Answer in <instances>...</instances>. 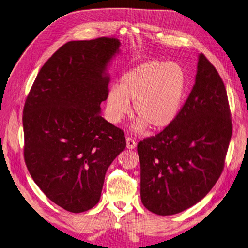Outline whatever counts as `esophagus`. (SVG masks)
<instances>
[{"instance_id":"34e87169","label":"esophagus","mask_w":248,"mask_h":248,"mask_svg":"<svg viewBox=\"0 0 248 248\" xmlns=\"http://www.w3.org/2000/svg\"><path fill=\"white\" fill-rule=\"evenodd\" d=\"M126 147L128 149H134L137 147V141L130 137L126 138Z\"/></svg>"}]
</instances>
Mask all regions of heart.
Masks as SVG:
<instances>
[{
	"label": "heart",
	"instance_id": "b5f03b06",
	"mask_svg": "<svg viewBox=\"0 0 248 248\" xmlns=\"http://www.w3.org/2000/svg\"><path fill=\"white\" fill-rule=\"evenodd\" d=\"M186 78L176 63L151 60L127 71L118 86H112L107 98V116L111 123H119L129 111L133 102V115L139 119L133 125L136 131L148 126L162 130L177 118L184 98Z\"/></svg>",
	"mask_w": 248,
	"mask_h": 248
}]
</instances>
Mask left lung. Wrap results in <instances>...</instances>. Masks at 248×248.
<instances>
[{
    "label": "left lung",
    "instance_id": "8db88e82",
    "mask_svg": "<svg viewBox=\"0 0 248 248\" xmlns=\"http://www.w3.org/2000/svg\"><path fill=\"white\" fill-rule=\"evenodd\" d=\"M232 129L226 87L200 54L196 84L175 121L138 145L142 205L166 216L204 199L223 170Z\"/></svg>",
    "mask_w": 248,
    "mask_h": 248
}]
</instances>
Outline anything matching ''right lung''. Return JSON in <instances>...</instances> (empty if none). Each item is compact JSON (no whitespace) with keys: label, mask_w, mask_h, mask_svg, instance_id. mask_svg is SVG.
I'll use <instances>...</instances> for the list:
<instances>
[{"label":"right lung","mask_w":248,"mask_h":248,"mask_svg":"<svg viewBox=\"0 0 248 248\" xmlns=\"http://www.w3.org/2000/svg\"><path fill=\"white\" fill-rule=\"evenodd\" d=\"M120 41H69L42 66L25 102L24 156L35 183L72 213L99 202L106 172L126 147L122 129L100 116Z\"/></svg>","instance_id":"add662e5"}]
</instances>
